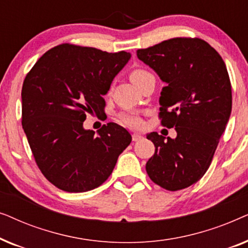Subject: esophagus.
<instances>
[{
    "label": "esophagus",
    "mask_w": 248,
    "mask_h": 248,
    "mask_svg": "<svg viewBox=\"0 0 248 248\" xmlns=\"http://www.w3.org/2000/svg\"><path fill=\"white\" fill-rule=\"evenodd\" d=\"M141 139H142V135H141V134H138V133H133V134H132V140H133L134 142L141 140Z\"/></svg>",
    "instance_id": "obj_1"
}]
</instances>
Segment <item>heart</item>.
I'll return each mask as SVG.
<instances>
[{
  "label": "heart",
  "instance_id": "obj_1",
  "mask_svg": "<svg viewBox=\"0 0 248 248\" xmlns=\"http://www.w3.org/2000/svg\"><path fill=\"white\" fill-rule=\"evenodd\" d=\"M152 74L148 72L147 70L143 69H134L131 71L130 79L138 88L141 86V83L147 79V78L151 77ZM117 121L120 122L124 126L131 127V128H141L143 126V121H142L141 115L138 111L134 110H125L122 111L117 115Z\"/></svg>",
  "mask_w": 248,
  "mask_h": 248
}]
</instances>
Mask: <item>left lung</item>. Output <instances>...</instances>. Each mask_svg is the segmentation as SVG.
I'll return each mask as SVG.
<instances>
[{"mask_svg": "<svg viewBox=\"0 0 248 248\" xmlns=\"http://www.w3.org/2000/svg\"><path fill=\"white\" fill-rule=\"evenodd\" d=\"M139 60L166 82L159 103L165 127L176 139L147 135L155 154L145 169L167 191L188 187L203 177L232 113V84L219 53L201 38L176 37L137 50Z\"/></svg>", "mask_w": 248, "mask_h": 248, "instance_id": "obj_1", "label": "left lung"}]
</instances>
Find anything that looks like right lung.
I'll use <instances>...</instances> for the list:
<instances>
[{
    "instance_id": "add662e5",
    "label": "right lung",
    "mask_w": 248,
    "mask_h": 248,
    "mask_svg": "<svg viewBox=\"0 0 248 248\" xmlns=\"http://www.w3.org/2000/svg\"><path fill=\"white\" fill-rule=\"evenodd\" d=\"M124 50L61 44L44 54L22 84V127L42 174L57 188L87 192L106 182L132 137L116 123L94 134L87 114L105 109L104 94L130 60Z\"/></svg>"
}]
</instances>
